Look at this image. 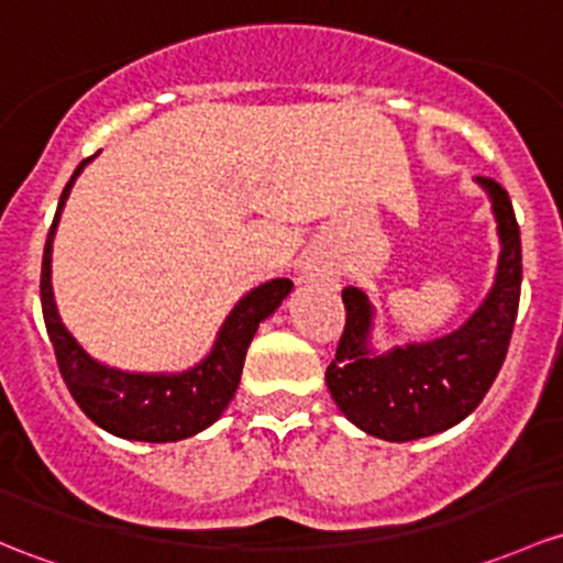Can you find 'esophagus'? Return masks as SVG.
Here are the masks:
<instances>
[{"instance_id": "obj_1", "label": "esophagus", "mask_w": 563, "mask_h": 563, "mask_svg": "<svg viewBox=\"0 0 563 563\" xmlns=\"http://www.w3.org/2000/svg\"><path fill=\"white\" fill-rule=\"evenodd\" d=\"M301 280H316V283H329V286H336V272L331 269L327 262L321 258H307L305 266H301Z\"/></svg>"}]
</instances>
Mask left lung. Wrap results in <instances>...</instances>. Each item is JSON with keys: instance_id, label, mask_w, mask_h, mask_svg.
I'll list each match as a JSON object with an SVG mask.
<instances>
[{"instance_id": "obj_1", "label": "left lung", "mask_w": 563, "mask_h": 563, "mask_svg": "<svg viewBox=\"0 0 563 563\" xmlns=\"http://www.w3.org/2000/svg\"><path fill=\"white\" fill-rule=\"evenodd\" d=\"M488 194L499 234V264L483 305L459 329L429 342L372 347L375 305L356 286L342 291L345 331L327 369L331 399L361 431L388 442H410L461 423L488 394L505 364L520 299V229L505 188L475 177Z\"/></svg>"}]
</instances>
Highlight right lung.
Instances as JSON below:
<instances>
[{
    "label": "right lung",
    "instance_id": "add662e5",
    "mask_svg": "<svg viewBox=\"0 0 563 563\" xmlns=\"http://www.w3.org/2000/svg\"><path fill=\"white\" fill-rule=\"evenodd\" d=\"M91 158L80 162V167L64 186L43 253L40 297H43L45 329L53 342V351H56L58 369H62L73 399L99 429L137 442L188 440V437L199 434L207 426L216 423L229 407V401L234 399L247 345H251L258 323L266 321L280 307V301L291 294L294 283L286 277H275V280L262 283L258 288L247 291L229 312L223 327L218 329L210 353L191 369L126 372L88 356L86 347L69 334L62 316H58L51 283V262L58 218H62L75 180Z\"/></svg>",
    "mask_w": 563,
    "mask_h": 563
}]
</instances>
